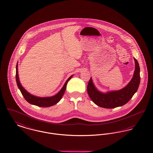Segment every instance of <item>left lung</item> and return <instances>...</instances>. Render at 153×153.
Segmentation results:
<instances>
[{
	"mask_svg": "<svg viewBox=\"0 0 153 153\" xmlns=\"http://www.w3.org/2000/svg\"><path fill=\"white\" fill-rule=\"evenodd\" d=\"M134 60L135 70L134 76L129 84L122 90L106 94L102 93L95 87L92 79H90L87 85V92L94 103L101 108H112L123 106L129 101L138 89L140 80L139 65L135 58Z\"/></svg>",
	"mask_w": 153,
	"mask_h": 153,
	"instance_id": "8db88e82",
	"label": "left lung"
}]
</instances>
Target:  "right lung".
Masks as SVG:
<instances>
[{
	"mask_svg": "<svg viewBox=\"0 0 153 153\" xmlns=\"http://www.w3.org/2000/svg\"><path fill=\"white\" fill-rule=\"evenodd\" d=\"M18 63L16 66V81L18 85V87L19 90L21 91V92L22 95L24 96L25 99L30 104L36 105L39 107H43V108H47V107H50L56 104L61 99L63 96V94L65 93V91L66 88V85L68 81L71 79L73 75L71 76L65 83L62 88L61 91L55 95L51 97H47V98H40V97H37L35 96H33L31 95L30 94L28 93L26 90H25L23 87L20 84V82L19 81L18 74Z\"/></svg>",
	"mask_w": 153,
	"mask_h": 153,
	"instance_id": "add662e5",
	"label": "right lung"
}]
</instances>
